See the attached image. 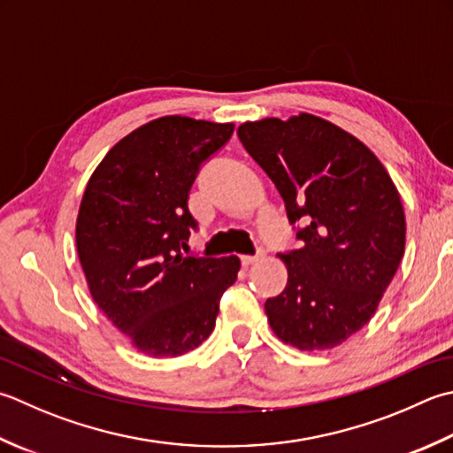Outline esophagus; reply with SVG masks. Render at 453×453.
<instances>
[{
  "instance_id": "34e87169",
  "label": "esophagus",
  "mask_w": 453,
  "mask_h": 453,
  "mask_svg": "<svg viewBox=\"0 0 453 453\" xmlns=\"http://www.w3.org/2000/svg\"><path fill=\"white\" fill-rule=\"evenodd\" d=\"M265 257V253H259V255H242V265L243 267H250V265H255L257 261H261Z\"/></svg>"
}]
</instances>
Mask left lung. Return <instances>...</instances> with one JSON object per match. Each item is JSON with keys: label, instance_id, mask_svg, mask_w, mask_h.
<instances>
[{"label": "left lung", "instance_id": "obj_1", "mask_svg": "<svg viewBox=\"0 0 453 453\" xmlns=\"http://www.w3.org/2000/svg\"><path fill=\"white\" fill-rule=\"evenodd\" d=\"M237 135L304 224L303 247L277 255L288 280L265 303L271 330L300 351L338 348L373 318L404 255L396 186L363 141L312 113L245 121Z\"/></svg>", "mask_w": 453, "mask_h": 453}]
</instances>
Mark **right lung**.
Instances as JSON below:
<instances>
[{
    "label": "right lung",
    "mask_w": 453,
    "mask_h": 453,
    "mask_svg": "<svg viewBox=\"0 0 453 453\" xmlns=\"http://www.w3.org/2000/svg\"><path fill=\"white\" fill-rule=\"evenodd\" d=\"M234 123L165 115L118 141L86 184L76 250L97 308L139 353L176 357L206 342L239 257L184 255L188 196Z\"/></svg>",
    "instance_id": "1"
}]
</instances>
